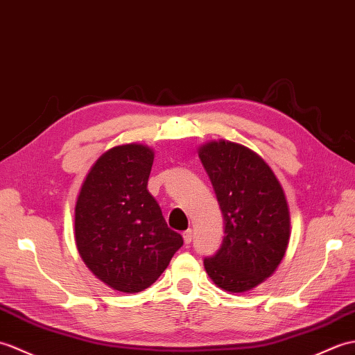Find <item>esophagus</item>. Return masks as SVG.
Here are the masks:
<instances>
[{
    "label": "esophagus",
    "instance_id": "esophagus-1",
    "mask_svg": "<svg viewBox=\"0 0 355 355\" xmlns=\"http://www.w3.org/2000/svg\"><path fill=\"white\" fill-rule=\"evenodd\" d=\"M182 237H184V241L185 244H190L191 240H193V231L191 230H187L182 232Z\"/></svg>",
    "mask_w": 355,
    "mask_h": 355
}]
</instances>
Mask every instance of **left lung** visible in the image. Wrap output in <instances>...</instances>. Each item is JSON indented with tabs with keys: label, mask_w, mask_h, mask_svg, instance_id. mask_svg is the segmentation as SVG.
Wrapping results in <instances>:
<instances>
[{
	"label": "left lung",
	"mask_w": 355,
	"mask_h": 355,
	"mask_svg": "<svg viewBox=\"0 0 355 355\" xmlns=\"http://www.w3.org/2000/svg\"><path fill=\"white\" fill-rule=\"evenodd\" d=\"M199 157L214 188L225 220L222 246L203 259L214 284L243 293L269 278L290 240L286 194L272 168L250 148L212 141Z\"/></svg>",
	"instance_id": "8db88e82"
}]
</instances>
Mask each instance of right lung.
Wrapping results in <instances>:
<instances>
[{
  "instance_id": "obj_1",
  "label": "right lung",
  "mask_w": 355,
  "mask_h": 355,
  "mask_svg": "<svg viewBox=\"0 0 355 355\" xmlns=\"http://www.w3.org/2000/svg\"><path fill=\"white\" fill-rule=\"evenodd\" d=\"M155 153L143 144L101 155L76 202L77 250L88 269L123 293L150 287L182 246L147 190Z\"/></svg>"
}]
</instances>
